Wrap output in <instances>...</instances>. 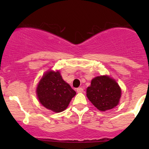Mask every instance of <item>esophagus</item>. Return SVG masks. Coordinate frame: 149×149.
Returning a JSON list of instances; mask_svg holds the SVG:
<instances>
[{"label":"esophagus","mask_w":149,"mask_h":149,"mask_svg":"<svg viewBox=\"0 0 149 149\" xmlns=\"http://www.w3.org/2000/svg\"><path fill=\"white\" fill-rule=\"evenodd\" d=\"M76 91H77V92L79 93H81L84 91V88H82V87H79V88H78L77 89H76Z\"/></svg>","instance_id":"obj_1"}]
</instances>
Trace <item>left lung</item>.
<instances>
[{
  "instance_id": "left-lung-1",
  "label": "left lung",
  "mask_w": 149,
  "mask_h": 149,
  "mask_svg": "<svg viewBox=\"0 0 149 149\" xmlns=\"http://www.w3.org/2000/svg\"><path fill=\"white\" fill-rule=\"evenodd\" d=\"M86 96L99 110L106 111L116 107L121 97V89L109 76H97L86 89Z\"/></svg>"
}]
</instances>
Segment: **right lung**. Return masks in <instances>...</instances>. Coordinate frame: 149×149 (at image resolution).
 I'll use <instances>...</instances> for the list:
<instances>
[{
    "instance_id": "add662e5",
    "label": "right lung",
    "mask_w": 149,
    "mask_h": 149,
    "mask_svg": "<svg viewBox=\"0 0 149 149\" xmlns=\"http://www.w3.org/2000/svg\"><path fill=\"white\" fill-rule=\"evenodd\" d=\"M37 94L45 107L61 112L67 108L76 91L64 81L59 71H48L37 86Z\"/></svg>"
}]
</instances>
